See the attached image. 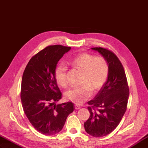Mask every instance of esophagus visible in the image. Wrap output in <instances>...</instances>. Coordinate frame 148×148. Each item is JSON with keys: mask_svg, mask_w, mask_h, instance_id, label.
<instances>
[{"mask_svg": "<svg viewBox=\"0 0 148 148\" xmlns=\"http://www.w3.org/2000/svg\"><path fill=\"white\" fill-rule=\"evenodd\" d=\"M80 106H79V105H77V104H76V105H75V108L76 110H79V109H80Z\"/></svg>", "mask_w": 148, "mask_h": 148, "instance_id": "esophagus-1", "label": "esophagus"}]
</instances>
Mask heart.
Instances as JSON below:
<instances>
[{"mask_svg": "<svg viewBox=\"0 0 148 148\" xmlns=\"http://www.w3.org/2000/svg\"><path fill=\"white\" fill-rule=\"evenodd\" d=\"M70 64L83 71L80 86H72L66 90L64 96L67 99L80 104L87 100L92 91L96 92L103 86L109 74V66L103 58H96L88 53H82L73 57ZM55 78L61 87L68 84L67 67L63 63L58 64L55 69Z\"/></svg>", "mask_w": 148, "mask_h": 148, "instance_id": "heart-1", "label": "heart"}]
</instances>
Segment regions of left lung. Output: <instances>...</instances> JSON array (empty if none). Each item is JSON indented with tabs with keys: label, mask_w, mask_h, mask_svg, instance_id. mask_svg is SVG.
Listing matches in <instances>:
<instances>
[{
	"label": "left lung",
	"mask_w": 148,
	"mask_h": 148,
	"mask_svg": "<svg viewBox=\"0 0 148 148\" xmlns=\"http://www.w3.org/2000/svg\"><path fill=\"white\" fill-rule=\"evenodd\" d=\"M107 61V80L92 100L88 102L90 117L84 123L87 134L95 137L107 136L116 129L127 110L129 97L125 73L113 52L102 47L91 48Z\"/></svg>",
	"instance_id": "1"
}]
</instances>
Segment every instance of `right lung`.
I'll list each match as a JSON object with an SVG mask.
<instances>
[{
  "label": "right lung",
  "mask_w": 148,
  "mask_h": 148,
  "mask_svg": "<svg viewBox=\"0 0 148 148\" xmlns=\"http://www.w3.org/2000/svg\"><path fill=\"white\" fill-rule=\"evenodd\" d=\"M70 49L60 45L45 47L30 59L23 75L21 99L24 112L35 129L44 135L60 132L75 110L71 102L56 104L62 94L55 78V69Z\"/></svg>",
  "instance_id": "right-lung-1"
}]
</instances>
